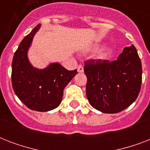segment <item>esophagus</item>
<instances>
[{
    "label": "esophagus",
    "instance_id": "esophagus-1",
    "mask_svg": "<svg viewBox=\"0 0 150 150\" xmlns=\"http://www.w3.org/2000/svg\"><path fill=\"white\" fill-rule=\"evenodd\" d=\"M78 71L80 73H82L84 71V68H83V67H82V65H79V67H78Z\"/></svg>",
    "mask_w": 150,
    "mask_h": 150
}]
</instances>
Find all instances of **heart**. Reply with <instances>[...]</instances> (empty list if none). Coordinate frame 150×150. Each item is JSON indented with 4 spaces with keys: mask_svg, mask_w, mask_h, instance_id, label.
<instances>
[{
    "mask_svg": "<svg viewBox=\"0 0 150 150\" xmlns=\"http://www.w3.org/2000/svg\"><path fill=\"white\" fill-rule=\"evenodd\" d=\"M100 55L101 57H105L107 55V50H102V51L100 52Z\"/></svg>",
    "mask_w": 150,
    "mask_h": 150,
    "instance_id": "b5f03b06",
    "label": "heart"
}]
</instances>
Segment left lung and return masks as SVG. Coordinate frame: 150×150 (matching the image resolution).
<instances>
[{"instance_id":"8db88e82","label":"left lung","mask_w":150,"mask_h":150,"mask_svg":"<svg viewBox=\"0 0 150 150\" xmlns=\"http://www.w3.org/2000/svg\"><path fill=\"white\" fill-rule=\"evenodd\" d=\"M84 71L87 99L92 107L102 113L122 111L139 96L142 64L133 44L124 48L116 61H87Z\"/></svg>"}]
</instances>
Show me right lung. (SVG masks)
I'll return each instance as SVG.
<instances>
[{
  "label": "right lung",
  "instance_id": "right-lung-1",
  "mask_svg": "<svg viewBox=\"0 0 150 150\" xmlns=\"http://www.w3.org/2000/svg\"><path fill=\"white\" fill-rule=\"evenodd\" d=\"M40 27V24L36 25L15 51L11 64V83L16 96L27 107L47 112L60 105L64 89L78 72L77 69L67 70L57 62L50 63L43 69L32 65L28 51Z\"/></svg>",
  "mask_w": 150,
  "mask_h": 150
}]
</instances>
